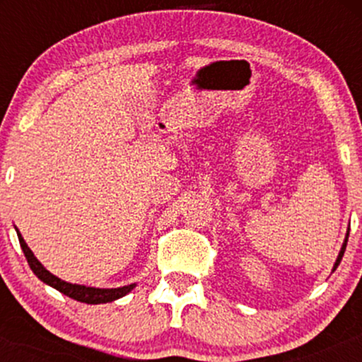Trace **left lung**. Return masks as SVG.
I'll list each match as a JSON object with an SVG mask.
<instances>
[{"instance_id":"left-lung-1","label":"left lung","mask_w":362,"mask_h":362,"mask_svg":"<svg viewBox=\"0 0 362 362\" xmlns=\"http://www.w3.org/2000/svg\"><path fill=\"white\" fill-rule=\"evenodd\" d=\"M347 238H349V233L346 235V240H344V245H342V248H340V252H339V257H337V260H335V265H334V271H335V269H337V267H339L340 260H342V257H344V252H346V247H347Z\"/></svg>"}]
</instances>
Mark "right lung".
Here are the masks:
<instances>
[{
  "instance_id": "1",
  "label": "right lung",
  "mask_w": 362,
  "mask_h": 362,
  "mask_svg": "<svg viewBox=\"0 0 362 362\" xmlns=\"http://www.w3.org/2000/svg\"><path fill=\"white\" fill-rule=\"evenodd\" d=\"M18 235V242L20 247L25 253V259H27L28 265L34 271V274L39 277L40 281L49 284L51 288L57 289L59 293L66 294V296L73 298V300L81 301V303H88V305H100V303H110L119 300V298L126 296L127 293H131L132 289L136 288V284H129V286H122V288H112V289H100V288H88V286H81V284H71V282H66L56 277L54 274H51L47 269L40 264L39 260L35 259V255L32 253L28 245L25 243V240L22 238V235L16 231Z\"/></svg>"
}]
</instances>
